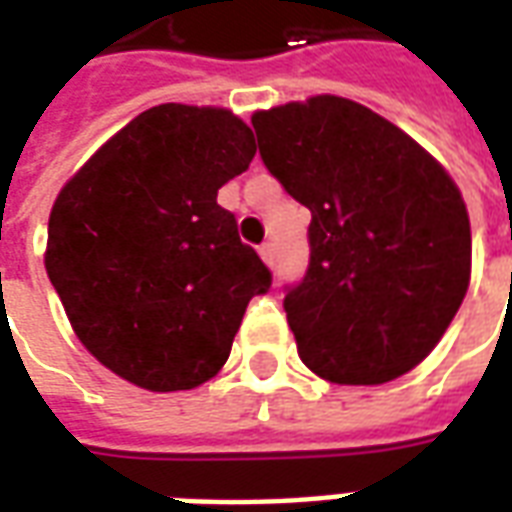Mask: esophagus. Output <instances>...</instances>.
<instances>
[{"mask_svg":"<svg viewBox=\"0 0 512 512\" xmlns=\"http://www.w3.org/2000/svg\"><path fill=\"white\" fill-rule=\"evenodd\" d=\"M260 257L266 260L268 266H274V260H277V252H274V244H271V241H266V244L260 246Z\"/></svg>","mask_w":512,"mask_h":512,"instance_id":"1","label":"esophagus"}]
</instances>
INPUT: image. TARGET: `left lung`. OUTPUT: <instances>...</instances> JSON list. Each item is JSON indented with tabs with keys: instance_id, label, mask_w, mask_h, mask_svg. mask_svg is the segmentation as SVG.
Instances as JSON below:
<instances>
[{
	"instance_id": "1",
	"label": "left lung",
	"mask_w": 512,
	"mask_h": 512,
	"mask_svg": "<svg viewBox=\"0 0 512 512\" xmlns=\"http://www.w3.org/2000/svg\"><path fill=\"white\" fill-rule=\"evenodd\" d=\"M252 126L268 172L312 213L310 266L285 293L301 362L334 384L408 373L469 288L458 186L406 131L348 98L274 106Z\"/></svg>"
}]
</instances>
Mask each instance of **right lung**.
<instances>
[{"instance_id":"1","label":"right lung","mask_w":512,"mask_h":512,"mask_svg":"<svg viewBox=\"0 0 512 512\" xmlns=\"http://www.w3.org/2000/svg\"><path fill=\"white\" fill-rule=\"evenodd\" d=\"M255 136L216 106L161 104L120 128L54 200L46 271L73 332L150 392L194 389L230 356L271 271L216 202Z\"/></svg>"}]
</instances>
